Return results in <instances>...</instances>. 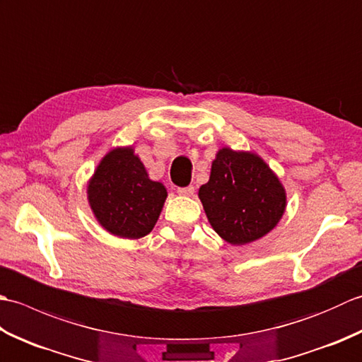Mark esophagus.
Returning <instances> with one entry per match:
<instances>
[{"instance_id": "1", "label": "esophagus", "mask_w": 362, "mask_h": 362, "mask_svg": "<svg viewBox=\"0 0 362 362\" xmlns=\"http://www.w3.org/2000/svg\"><path fill=\"white\" fill-rule=\"evenodd\" d=\"M177 193L180 196H193L194 194V187H185V188H177Z\"/></svg>"}]
</instances>
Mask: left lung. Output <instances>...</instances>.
<instances>
[{
  "mask_svg": "<svg viewBox=\"0 0 362 362\" xmlns=\"http://www.w3.org/2000/svg\"><path fill=\"white\" fill-rule=\"evenodd\" d=\"M199 199L222 240L244 245L274 230L286 210V189L258 153L221 148Z\"/></svg>",
  "mask_w": 362,
  "mask_h": 362,
  "instance_id": "obj_1",
  "label": "left lung"
}]
</instances>
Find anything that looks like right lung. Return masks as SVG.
I'll use <instances>...</instances> for the list:
<instances>
[{
    "label": "right lung",
    "mask_w": 362,
    "mask_h": 362,
    "mask_svg": "<svg viewBox=\"0 0 362 362\" xmlns=\"http://www.w3.org/2000/svg\"><path fill=\"white\" fill-rule=\"evenodd\" d=\"M168 191L149 179L134 146L113 148L87 182V199L98 224L122 240H138L157 224Z\"/></svg>",
    "instance_id": "1"
}]
</instances>
